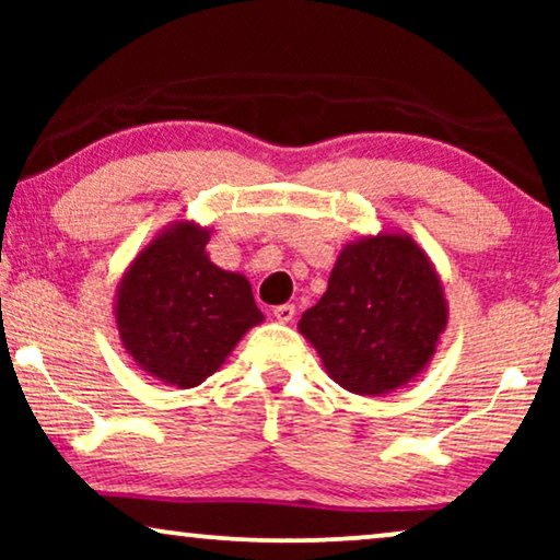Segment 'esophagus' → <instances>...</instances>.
I'll return each instance as SVG.
<instances>
[{
    "label": "esophagus",
    "mask_w": 560,
    "mask_h": 560,
    "mask_svg": "<svg viewBox=\"0 0 560 560\" xmlns=\"http://www.w3.org/2000/svg\"><path fill=\"white\" fill-rule=\"evenodd\" d=\"M272 316L280 320V324H290V320L295 318V305L293 303H282L278 308L272 311Z\"/></svg>",
    "instance_id": "esophagus-1"
}]
</instances>
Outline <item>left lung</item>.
I'll return each instance as SVG.
<instances>
[{
	"label": "left lung",
	"instance_id": "8db88e82",
	"mask_svg": "<svg viewBox=\"0 0 560 560\" xmlns=\"http://www.w3.org/2000/svg\"><path fill=\"white\" fill-rule=\"evenodd\" d=\"M448 324L441 275L402 232L366 234L341 247L320 301L298 331L336 385L380 397L418 377Z\"/></svg>",
	"mask_w": 560,
	"mask_h": 560
}]
</instances>
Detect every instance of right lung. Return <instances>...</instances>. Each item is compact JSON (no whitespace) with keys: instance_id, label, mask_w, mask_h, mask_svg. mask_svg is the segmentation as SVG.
<instances>
[{"instance_id":"add662e5","label":"right lung","mask_w":560,"mask_h":560,"mask_svg":"<svg viewBox=\"0 0 560 560\" xmlns=\"http://www.w3.org/2000/svg\"><path fill=\"white\" fill-rule=\"evenodd\" d=\"M209 240V226L173 221L137 252L114 295L121 347L163 385H201L265 320L249 280L211 262Z\"/></svg>"}]
</instances>
